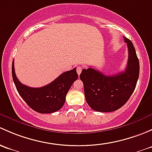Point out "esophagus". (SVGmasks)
I'll use <instances>...</instances> for the list:
<instances>
[{
  "mask_svg": "<svg viewBox=\"0 0 152 152\" xmlns=\"http://www.w3.org/2000/svg\"><path fill=\"white\" fill-rule=\"evenodd\" d=\"M82 70H83V67L82 66H78L77 68V72L78 75H80Z\"/></svg>",
  "mask_w": 152,
  "mask_h": 152,
  "instance_id": "esophagus-1",
  "label": "esophagus"
}]
</instances>
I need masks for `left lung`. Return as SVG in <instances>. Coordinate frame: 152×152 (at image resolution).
Listing matches in <instances>:
<instances>
[{"mask_svg":"<svg viewBox=\"0 0 152 152\" xmlns=\"http://www.w3.org/2000/svg\"><path fill=\"white\" fill-rule=\"evenodd\" d=\"M128 47V61L124 72L107 76L92 67L83 69L80 78L83 83L86 102L98 112H112L121 107L133 93L140 72L133 44L124 37Z\"/></svg>","mask_w":152,"mask_h":152,"instance_id":"left-lung-1","label":"left lung"}]
</instances>
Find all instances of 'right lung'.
<instances>
[{"instance_id":"add662e5","label":"right lung","mask_w":152,"mask_h":152,"mask_svg":"<svg viewBox=\"0 0 152 152\" xmlns=\"http://www.w3.org/2000/svg\"><path fill=\"white\" fill-rule=\"evenodd\" d=\"M12 73L19 94L31 109L40 113H51L60 110L64 104L66 96L70 87L78 77L76 68H75L62 73L47 86L31 88L19 81L15 75L14 61Z\"/></svg>"}]
</instances>
